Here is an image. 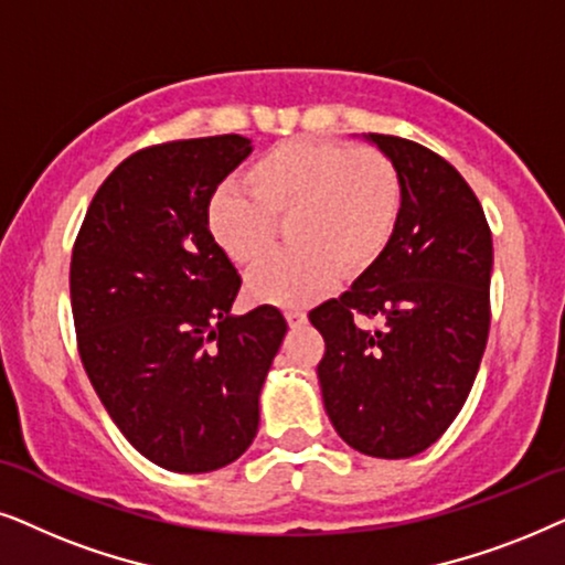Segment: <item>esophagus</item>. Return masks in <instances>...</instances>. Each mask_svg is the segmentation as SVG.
<instances>
[{
	"instance_id": "34e87169",
	"label": "esophagus",
	"mask_w": 565,
	"mask_h": 565,
	"mask_svg": "<svg viewBox=\"0 0 565 565\" xmlns=\"http://www.w3.org/2000/svg\"><path fill=\"white\" fill-rule=\"evenodd\" d=\"M284 318H287L289 328H299V326H305V322H307V315H305V312H299V310H289V312H284Z\"/></svg>"
}]
</instances>
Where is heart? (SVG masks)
Masks as SVG:
<instances>
[{
    "label": "heart",
    "mask_w": 565,
    "mask_h": 565,
    "mask_svg": "<svg viewBox=\"0 0 565 565\" xmlns=\"http://www.w3.org/2000/svg\"><path fill=\"white\" fill-rule=\"evenodd\" d=\"M245 191L220 185L206 204L214 245L239 268H253L287 220V253L247 281L255 302L305 307L333 287L338 274H366L387 250L403 206L395 162L372 147L289 139L247 164Z\"/></svg>",
    "instance_id": "obj_1"
}]
</instances>
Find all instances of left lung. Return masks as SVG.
<instances>
[{"mask_svg":"<svg viewBox=\"0 0 565 565\" xmlns=\"http://www.w3.org/2000/svg\"><path fill=\"white\" fill-rule=\"evenodd\" d=\"M395 162L403 206L374 266L310 312L330 424L361 455L431 447L468 401L491 326L493 239L465 178L416 141L366 134ZM366 319H377L370 327Z\"/></svg>","mask_w":565,"mask_h":565,"instance_id":"8db88e82","label":"left lung"}]
</instances>
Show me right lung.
Returning a JSON list of instances; mask_svg holds the SVG:
<instances>
[{"label":"right lung","instance_id":"add662e5","mask_svg":"<svg viewBox=\"0 0 565 565\" xmlns=\"http://www.w3.org/2000/svg\"><path fill=\"white\" fill-rule=\"evenodd\" d=\"M253 152L237 134L126 157L97 188L72 250L79 359L120 434L172 472L235 462L287 335L270 305L230 315L243 278L206 230L216 185Z\"/></svg>","mask_w":565,"mask_h":565}]
</instances>
